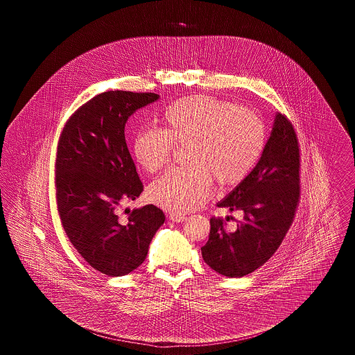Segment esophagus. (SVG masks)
Wrapping results in <instances>:
<instances>
[{"label": "esophagus", "mask_w": 355, "mask_h": 355, "mask_svg": "<svg viewBox=\"0 0 355 355\" xmlns=\"http://www.w3.org/2000/svg\"><path fill=\"white\" fill-rule=\"evenodd\" d=\"M169 220H173V222H184V220H186V216L185 214H181V213H170Z\"/></svg>", "instance_id": "esophagus-1"}]
</instances>
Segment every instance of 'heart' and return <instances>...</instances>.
I'll return each instance as SVG.
<instances>
[{
  "mask_svg": "<svg viewBox=\"0 0 355 355\" xmlns=\"http://www.w3.org/2000/svg\"><path fill=\"white\" fill-rule=\"evenodd\" d=\"M164 129L142 128L133 138V157L148 173L169 164L175 145H186L185 168L171 169L148 189L152 202L174 213L200 207L213 180L236 185L257 165L265 148V126L248 109L209 96L173 102L162 114Z\"/></svg>",
  "mask_w": 355,
  "mask_h": 355,
  "instance_id": "heart-1",
  "label": "heart"
}]
</instances>
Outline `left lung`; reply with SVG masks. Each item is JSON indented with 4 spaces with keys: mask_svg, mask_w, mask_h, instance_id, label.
I'll return each mask as SVG.
<instances>
[{
    "mask_svg": "<svg viewBox=\"0 0 355 355\" xmlns=\"http://www.w3.org/2000/svg\"><path fill=\"white\" fill-rule=\"evenodd\" d=\"M300 198V149L290 121L275 114L270 137L258 164L218 207L241 211L243 220L226 232L220 218L210 220L201 248L203 261L220 275L239 278L261 268L279 248Z\"/></svg>",
    "mask_w": 355,
    "mask_h": 355,
    "instance_id": "1",
    "label": "left lung"
}]
</instances>
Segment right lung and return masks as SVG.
Here are the masks:
<instances>
[{
	"instance_id": "right-lung-1",
	"label": "right lung",
	"mask_w": 355,
	"mask_h": 355,
	"mask_svg": "<svg viewBox=\"0 0 355 355\" xmlns=\"http://www.w3.org/2000/svg\"><path fill=\"white\" fill-rule=\"evenodd\" d=\"M154 93L105 92L67 122L55 159L57 206L64 230L96 270L122 277L145 261L165 214L154 205L126 209L144 190L125 139V125Z\"/></svg>"
}]
</instances>
